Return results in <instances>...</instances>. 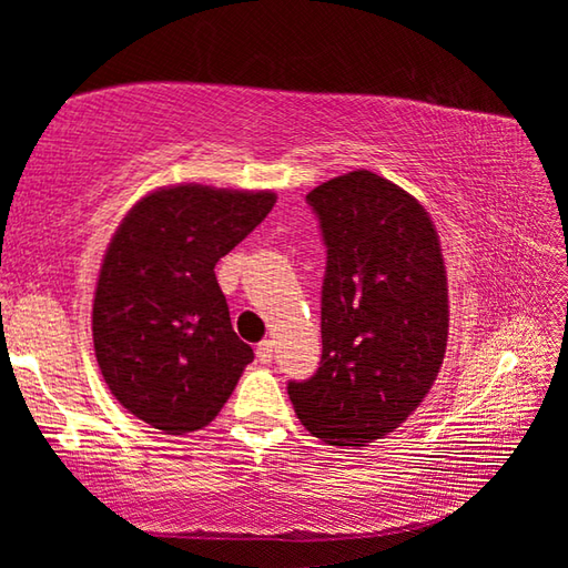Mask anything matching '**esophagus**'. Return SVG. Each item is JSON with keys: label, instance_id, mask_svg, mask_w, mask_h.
<instances>
[{"label": "esophagus", "instance_id": "1", "mask_svg": "<svg viewBox=\"0 0 568 568\" xmlns=\"http://www.w3.org/2000/svg\"><path fill=\"white\" fill-rule=\"evenodd\" d=\"M255 355H257V361H261V363H271V361H273V355H275V351H273V341H263L261 345H257V348H255Z\"/></svg>", "mask_w": 568, "mask_h": 568}]
</instances>
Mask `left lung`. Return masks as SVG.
I'll list each match as a JSON object with an SVG mask.
<instances>
[{"mask_svg":"<svg viewBox=\"0 0 568 568\" xmlns=\"http://www.w3.org/2000/svg\"><path fill=\"white\" fill-rule=\"evenodd\" d=\"M305 197L328 245L323 358L287 396L315 438L361 448L434 388L448 343L446 263L420 200L376 172H345Z\"/></svg>","mask_w":568,"mask_h":568,"instance_id":"1","label":"left lung"}]
</instances>
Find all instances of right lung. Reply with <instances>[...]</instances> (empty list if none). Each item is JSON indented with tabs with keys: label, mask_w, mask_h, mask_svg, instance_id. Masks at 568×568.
<instances>
[{
	"label": "right lung",
	"mask_w": 568,
	"mask_h": 568,
	"mask_svg": "<svg viewBox=\"0 0 568 568\" xmlns=\"http://www.w3.org/2000/svg\"><path fill=\"white\" fill-rule=\"evenodd\" d=\"M273 190L180 182L134 203L104 250L92 343L122 408L168 436L210 426L253 348L230 323L215 265L275 205Z\"/></svg>",
	"instance_id": "obj_1"
}]
</instances>
